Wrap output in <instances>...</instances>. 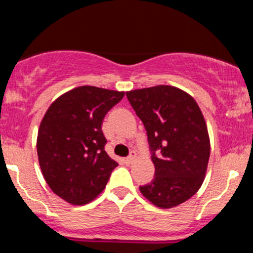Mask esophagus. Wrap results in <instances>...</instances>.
<instances>
[{"mask_svg": "<svg viewBox=\"0 0 253 253\" xmlns=\"http://www.w3.org/2000/svg\"><path fill=\"white\" fill-rule=\"evenodd\" d=\"M135 157H136L135 151H132V152H130V155L126 158V163H127V164H132L133 162L135 161Z\"/></svg>", "mask_w": 253, "mask_h": 253, "instance_id": "1", "label": "esophagus"}]
</instances>
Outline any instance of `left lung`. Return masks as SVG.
Instances as JSON below:
<instances>
[{
  "label": "left lung",
  "instance_id": "left-lung-1",
  "mask_svg": "<svg viewBox=\"0 0 253 253\" xmlns=\"http://www.w3.org/2000/svg\"><path fill=\"white\" fill-rule=\"evenodd\" d=\"M126 96L146 129L156 169L141 194L157 207H176L195 195L207 171L211 143L201 109L171 85L130 90Z\"/></svg>",
  "mask_w": 253,
  "mask_h": 253
}]
</instances>
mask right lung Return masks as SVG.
I'll return each instance as SVG.
<instances>
[{
	"label": "right lung",
	"instance_id": "obj_1",
	"mask_svg": "<svg viewBox=\"0 0 253 253\" xmlns=\"http://www.w3.org/2000/svg\"><path fill=\"white\" fill-rule=\"evenodd\" d=\"M125 92L78 86L48 107L40 124L37 151L51 190L71 205H85L106 187L118 163L107 155L101 125Z\"/></svg>",
	"mask_w": 253,
	"mask_h": 253
}]
</instances>
